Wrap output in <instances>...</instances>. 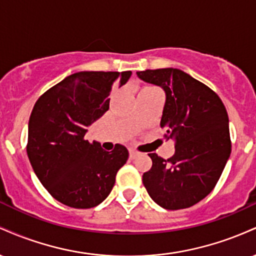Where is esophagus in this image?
<instances>
[{
	"label": "esophagus",
	"mask_w": 256,
	"mask_h": 256,
	"mask_svg": "<svg viewBox=\"0 0 256 256\" xmlns=\"http://www.w3.org/2000/svg\"><path fill=\"white\" fill-rule=\"evenodd\" d=\"M138 155V152L134 150V149H130V158H134Z\"/></svg>",
	"instance_id": "obj_1"
}]
</instances>
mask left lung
<instances>
[{"label":"left lung","instance_id":"1","mask_svg":"<svg viewBox=\"0 0 256 256\" xmlns=\"http://www.w3.org/2000/svg\"><path fill=\"white\" fill-rule=\"evenodd\" d=\"M137 76L165 90L160 126L176 146L167 160L149 154L152 165L143 173V184L165 210L192 207L214 189L231 154L228 112L216 92L180 70H146Z\"/></svg>","mask_w":256,"mask_h":256}]
</instances>
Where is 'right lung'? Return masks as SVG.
Masks as SVG:
<instances>
[{"mask_svg":"<svg viewBox=\"0 0 256 256\" xmlns=\"http://www.w3.org/2000/svg\"><path fill=\"white\" fill-rule=\"evenodd\" d=\"M131 71L78 72L40 96L28 122L26 152L48 192L61 204L88 210L110 195L128 152L116 144L106 152L88 142L86 128L110 108L112 89Z\"/></svg>","mask_w":256,"mask_h":256,"instance_id":"add662e5","label":"right lung"}]
</instances>
